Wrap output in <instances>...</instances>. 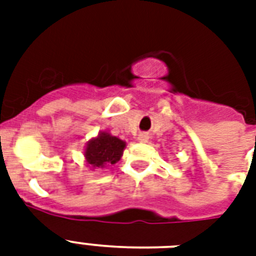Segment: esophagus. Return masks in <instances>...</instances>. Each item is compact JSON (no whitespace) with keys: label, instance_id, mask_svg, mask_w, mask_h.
<instances>
[{"label":"esophagus","instance_id":"1","mask_svg":"<svg viewBox=\"0 0 256 256\" xmlns=\"http://www.w3.org/2000/svg\"><path fill=\"white\" fill-rule=\"evenodd\" d=\"M138 140H140V142H148V136L146 132H140V136H138Z\"/></svg>","mask_w":256,"mask_h":256}]
</instances>
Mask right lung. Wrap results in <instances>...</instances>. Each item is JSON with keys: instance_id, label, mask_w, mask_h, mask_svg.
Instances as JSON below:
<instances>
[{"instance_id": "right-lung-1", "label": "right lung", "mask_w": 256, "mask_h": 256, "mask_svg": "<svg viewBox=\"0 0 256 256\" xmlns=\"http://www.w3.org/2000/svg\"><path fill=\"white\" fill-rule=\"evenodd\" d=\"M126 142L106 132H100L96 138L88 142L85 148V158L92 168H104L116 164L124 154Z\"/></svg>"}]
</instances>
